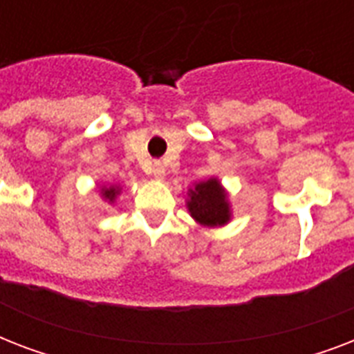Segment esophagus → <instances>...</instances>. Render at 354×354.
Segmentation results:
<instances>
[{
  "instance_id": "obj_1",
  "label": "esophagus",
  "mask_w": 354,
  "mask_h": 354,
  "mask_svg": "<svg viewBox=\"0 0 354 354\" xmlns=\"http://www.w3.org/2000/svg\"><path fill=\"white\" fill-rule=\"evenodd\" d=\"M152 174H154V178H158V180H163V178H165V167H163V163L156 161L154 167H152Z\"/></svg>"
}]
</instances>
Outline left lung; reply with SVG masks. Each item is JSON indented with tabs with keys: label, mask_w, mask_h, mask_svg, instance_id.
I'll use <instances>...</instances> for the list:
<instances>
[{
	"label": "left lung",
	"mask_w": 354,
	"mask_h": 354,
	"mask_svg": "<svg viewBox=\"0 0 354 354\" xmlns=\"http://www.w3.org/2000/svg\"><path fill=\"white\" fill-rule=\"evenodd\" d=\"M185 205L198 226L222 227L232 222L230 194L215 176L193 183V187L187 189Z\"/></svg>",
	"instance_id": "left-lung-1"
}]
</instances>
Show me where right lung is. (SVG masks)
Instances as JSON below:
<instances>
[{"mask_svg": "<svg viewBox=\"0 0 354 354\" xmlns=\"http://www.w3.org/2000/svg\"><path fill=\"white\" fill-rule=\"evenodd\" d=\"M122 187L119 183H104V185H99V193H101V198L108 204H115V200L121 194Z\"/></svg>", "mask_w": 354, "mask_h": 354, "instance_id": "add662e5", "label": "right lung"}]
</instances>
